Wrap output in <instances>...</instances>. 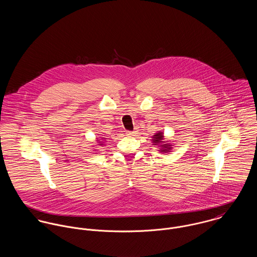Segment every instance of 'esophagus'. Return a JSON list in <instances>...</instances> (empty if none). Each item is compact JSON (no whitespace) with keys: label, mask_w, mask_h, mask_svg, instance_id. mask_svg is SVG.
Returning a JSON list of instances; mask_svg holds the SVG:
<instances>
[{"label":"esophagus","mask_w":257,"mask_h":257,"mask_svg":"<svg viewBox=\"0 0 257 257\" xmlns=\"http://www.w3.org/2000/svg\"><path fill=\"white\" fill-rule=\"evenodd\" d=\"M135 134H136V132H126V136H128V137H133V136H135Z\"/></svg>","instance_id":"1"}]
</instances>
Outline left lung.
I'll list each match as a JSON object with an SVG mask.
<instances>
[{"instance_id":"left-lung-1","label":"left lung","mask_w":257,"mask_h":257,"mask_svg":"<svg viewBox=\"0 0 257 257\" xmlns=\"http://www.w3.org/2000/svg\"><path fill=\"white\" fill-rule=\"evenodd\" d=\"M151 143L153 146L159 147L158 150L160 151V153H163V154L169 153L173 149L172 147L174 146L165 140L164 134L162 132H158L154 134V136L151 137Z\"/></svg>"}]
</instances>
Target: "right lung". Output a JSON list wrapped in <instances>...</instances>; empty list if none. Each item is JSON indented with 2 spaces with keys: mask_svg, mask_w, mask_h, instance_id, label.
Listing matches in <instances>:
<instances>
[{
  "mask_svg": "<svg viewBox=\"0 0 257 257\" xmlns=\"http://www.w3.org/2000/svg\"><path fill=\"white\" fill-rule=\"evenodd\" d=\"M106 141V139L105 138H101V139H97V144H98V146L99 147H104V145H105V142ZM96 150H98V149H96Z\"/></svg>",
  "mask_w": 257,
  "mask_h": 257,
  "instance_id": "right-lung-1",
  "label": "right lung"
}]
</instances>
